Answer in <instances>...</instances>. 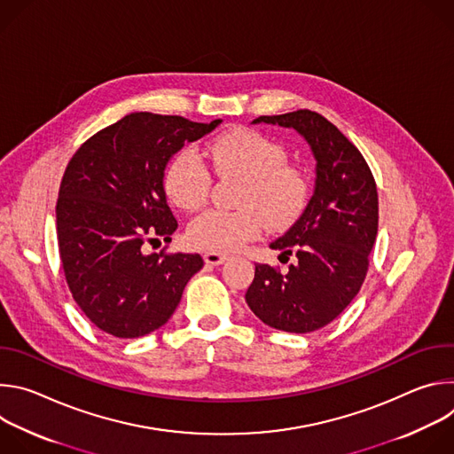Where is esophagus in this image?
I'll use <instances>...</instances> for the list:
<instances>
[{
    "label": "esophagus",
    "mask_w": 454,
    "mask_h": 454,
    "mask_svg": "<svg viewBox=\"0 0 454 454\" xmlns=\"http://www.w3.org/2000/svg\"><path fill=\"white\" fill-rule=\"evenodd\" d=\"M203 258H205V262H207L208 266H219V264H223V262L226 261V254L208 251V253H205V254H203Z\"/></svg>",
    "instance_id": "obj_1"
}]
</instances>
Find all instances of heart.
<instances>
[{
	"instance_id": "heart-1",
	"label": "heart",
	"mask_w": 454,
	"mask_h": 454,
	"mask_svg": "<svg viewBox=\"0 0 454 454\" xmlns=\"http://www.w3.org/2000/svg\"><path fill=\"white\" fill-rule=\"evenodd\" d=\"M210 158L223 176L244 179L239 210H207L193 217L186 230L192 246L228 253L256 239L268 224L280 231L293 226L305 212L310 181L287 163L289 153L278 140L247 127L230 129L210 144ZM212 174L200 153L192 147L177 151L167 163L163 184L174 205L186 212L201 208L210 196Z\"/></svg>"
}]
</instances>
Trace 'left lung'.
<instances>
[{
	"mask_svg": "<svg viewBox=\"0 0 454 454\" xmlns=\"http://www.w3.org/2000/svg\"><path fill=\"white\" fill-rule=\"evenodd\" d=\"M293 127L316 158L314 193L301 217L271 247L287 273L256 264L246 303L266 325L305 334L334 321L359 293L377 235L379 201L373 174L359 149L316 111L258 116L253 123Z\"/></svg>",
	"mask_w": 454,
	"mask_h": 454,
	"instance_id": "left-lung-1",
	"label": "left lung"
}]
</instances>
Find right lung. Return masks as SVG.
Masks as SVG:
<instances>
[{
    "label": "right lung",
    "mask_w": 454,
    "mask_h": 454,
    "mask_svg": "<svg viewBox=\"0 0 454 454\" xmlns=\"http://www.w3.org/2000/svg\"><path fill=\"white\" fill-rule=\"evenodd\" d=\"M219 123L131 113L88 138L64 170L55 207L62 271L102 333L133 340L160 329L203 268L198 253L147 246L168 242L177 228L163 188L167 161Z\"/></svg>",
    "instance_id": "1"
}]
</instances>
